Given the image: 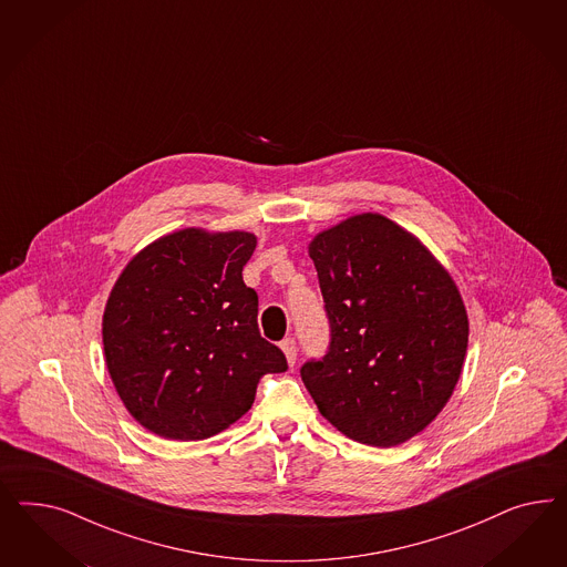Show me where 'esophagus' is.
Here are the masks:
<instances>
[{
    "instance_id": "1",
    "label": "esophagus",
    "mask_w": 567,
    "mask_h": 567,
    "mask_svg": "<svg viewBox=\"0 0 567 567\" xmlns=\"http://www.w3.org/2000/svg\"><path fill=\"white\" fill-rule=\"evenodd\" d=\"M280 347H282V351H285V355H287V361L289 363H295V360H297V343H295V339H285L282 343H280Z\"/></svg>"
}]
</instances>
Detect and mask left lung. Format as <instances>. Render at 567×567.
Instances as JSON below:
<instances>
[{
    "instance_id": "obj_1",
    "label": "left lung",
    "mask_w": 567,
    "mask_h": 567,
    "mask_svg": "<svg viewBox=\"0 0 567 567\" xmlns=\"http://www.w3.org/2000/svg\"><path fill=\"white\" fill-rule=\"evenodd\" d=\"M330 343L301 365L320 413L349 439L405 443L445 408L467 349L462 295L429 249L380 214H360L309 245Z\"/></svg>"
}]
</instances>
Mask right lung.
<instances>
[{"label": "right lung", "instance_id": "right-lung-1", "mask_svg": "<svg viewBox=\"0 0 567 567\" xmlns=\"http://www.w3.org/2000/svg\"><path fill=\"white\" fill-rule=\"evenodd\" d=\"M251 233L185 228L128 261L103 311L112 382L143 429L202 441L249 412L259 378L285 353L258 328V292L243 282Z\"/></svg>", "mask_w": 567, "mask_h": 567}]
</instances>
